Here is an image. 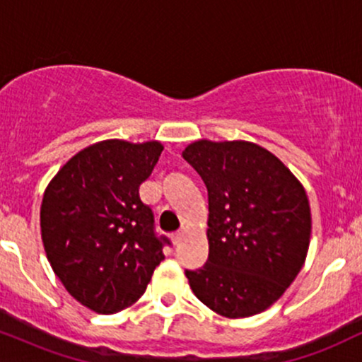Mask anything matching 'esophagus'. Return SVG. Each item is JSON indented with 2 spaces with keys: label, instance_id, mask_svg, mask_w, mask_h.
I'll list each match as a JSON object with an SVG mask.
<instances>
[{
  "label": "esophagus",
  "instance_id": "esophagus-1",
  "mask_svg": "<svg viewBox=\"0 0 362 362\" xmlns=\"http://www.w3.org/2000/svg\"><path fill=\"white\" fill-rule=\"evenodd\" d=\"M185 238V231H178V233H175V235H172V242H173V245H175V247H178V245L182 243V240Z\"/></svg>",
  "mask_w": 362,
  "mask_h": 362
}]
</instances>
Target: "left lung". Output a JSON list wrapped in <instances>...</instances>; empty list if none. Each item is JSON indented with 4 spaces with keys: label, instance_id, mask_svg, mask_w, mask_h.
Returning <instances> with one entry per match:
<instances>
[{
    "label": "left lung",
    "instance_id": "8db88e82",
    "mask_svg": "<svg viewBox=\"0 0 362 362\" xmlns=\"http://www.w3.org/2000/svg\"><path fill=\"white\" fill-rule=\"evenodd\" d=\"M182 156L207 187L209 259L185 271L207 308L247 318L272 306L300 274L311 238L305 187L250 141L199 139Z\"/></svg>",
    "mask_w": 362,
    "mask_h": 362
}]
</instances>
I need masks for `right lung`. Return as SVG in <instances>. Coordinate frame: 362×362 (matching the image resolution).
<instances>
[{"mask_svg":"<svg viewBox=\"0 0 362 362\" xmlns=\"http://www.w3.org/2000/svg\"><path fill=\"white\" fill-rule=\"evenodd\" d=\"M163 144L105 139L81 149L45 187L40 235L66 291L95 313L112 315L146 291L163 243L139 199Z\"/></svg>","mask_w":362,"mask_h":362,"instance_id":"1","label":"right lung"}]
</instances>
